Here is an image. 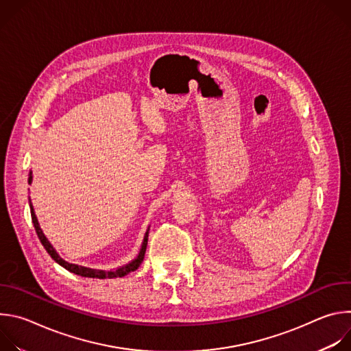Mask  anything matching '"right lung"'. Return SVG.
I'll list each match as a JSON object with an SVG mask.
<instances>
[{"instance_id": "add662e5", "label": "right lung", "mask_w": 351, "mask_h": 351, "mask_svg": "<svg viewBox=\"0 0 351 351\" xmlns=\"http://www.w3.org/2000/svg\"><path fill=\"white\" fill-rule=\"evenodd\" d=\"M32 172L29 173V183H32ZM29 206H30V214H32V221H33V225H34V229H36V233L41 241V244L44 245V248L47 250V253L51 256V258L58 263L61 267H64L65 269H68L69 272H73L76 275H80V276H84V278H98V279H112V278H122L125 275H128L129 272H133L136 271L140 264L143 263L144 260V254H145V248H147V240H148V230L149 228L147 229L145 234H144V239H143V243H141V248L138 252V256L130 261L129 264L118 268V269H111V271H101V269H91V268H86V267H80V265H76V264H69L66 263L65 260H62L60 257V254L56 252V248L51 245V243L48 241V239L44 236L40 225H38V221H37V217L34 214V208L32 206V203L29 202Z\"/></svg>"}]
</instances>
